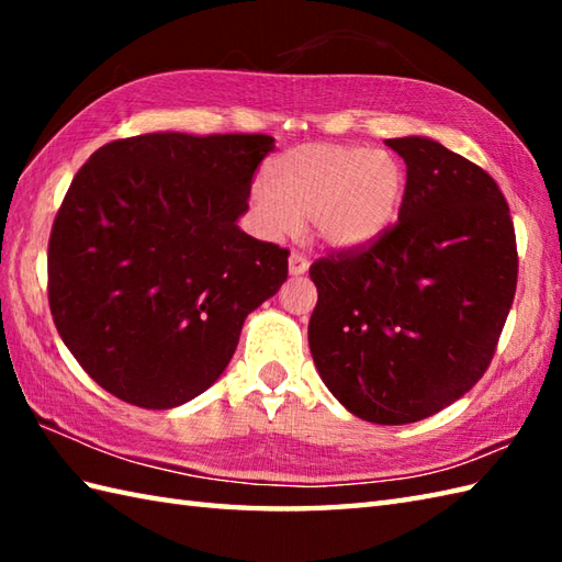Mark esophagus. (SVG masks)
Instances as JSON below:
<instances>
[{"label": "esophagus", "mask_w": 562, "mask_h": 562, "mask_svg": "<svg viewBox=\"0 0 562 562\" xmlns=\"http://www.w3.org/2000/svg\"><path fill=\"white\" fill-rule=\"evenodd\" d=\"M308 270V260L300 250H292L290 254V274H304Z\"/></svg>", "instance_id": "1"}]
</instances>
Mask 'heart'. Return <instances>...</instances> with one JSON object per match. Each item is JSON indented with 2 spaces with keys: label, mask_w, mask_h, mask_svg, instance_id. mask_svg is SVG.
Segmentation results:
<instances>
[{
  "label": "heart",
  "mask_w": 562,
  "mask_h": 562,
  "mask_svg": "<svg viewBox=\"0 0 562 562\" xmlns=\"http://www.w3.org/2000/svg\"><path fill=\"white\" fill-rule=\"evenodd\" d=\"M405 193L401 161L389 151L312 142L268 166V186L250 193L260 229L288 236L308 220L330 246L372 241L396 220Z\"/></svg>",
  "instance_id": "obj_1"
}]
</instances>
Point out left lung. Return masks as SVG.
I'll return each mask as SVG.
<instances>
[{
	"label": "left lung",
	"instance_id": "1",
	"mask_svg": "<svg viewBox=\"0 0 562 562\" xmlns=\"http://www.w3.org/2000/svg\"><path fill=\"white\" fill-rule=\"evenodd\" d=\"M386 145L408 169L398 222L308 268V348L352 415L405 425L459 401L491 367L519 256L507 200L481 166L427 137Z\"/></svg>",
	"mask_w": 562,
	"mask_h": 562
}]
</instances>
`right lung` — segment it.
<instances>
[{
	"mask_svg": "<svg viewBox=\"0 0 562 562\" xmlns=\"http://www.w3.org/2000/svg\"><path fill=\"white\" fill-rule=\"evenodd\" d=\"M268 135L113 139L77 171L47 241L59 338L101 389L166 411L220 379L288 248L236 226Z\"/></svg>",
	"mask_w": 562,
	"mask_h": 562,
	"instance_id": "obj_1",
	"label": "right lung"
}]
</instances>
